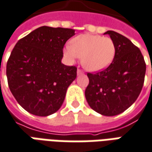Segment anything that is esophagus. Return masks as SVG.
I'll use <instances>...</instances> for the list:
<instances>
[{"instance_id": "esophagus-1", "label": "esophagus", "mask_w": 152, "mask_h": 152, "mask_svg": "<svg viewBox=\"0 0 152 152\" xmlns=\"http://www.w3.org/2000/svg\"><path fill=\"white\" fill-rule=\"evenodd\" d=\"M81 74H84V72L82 70H80V69H78L77 70V75L79 76V75H81Z\"/></svg>"}]
</instances>
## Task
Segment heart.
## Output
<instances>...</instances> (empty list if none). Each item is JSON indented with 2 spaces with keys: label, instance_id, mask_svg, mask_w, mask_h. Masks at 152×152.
<instances>
[{
  "label": "heart",
  "instance_id": "b5f03b06",
  "mask_svg": "<svg viewBox=\"0 0 152 152\" xmlns=\"http://www.w3.org/2000/svg\"><path fill=\"white\" fill-rule=\"evenodd\" d=\"M116 53L113 41L109 37L93 34L76 36L64 48V55L71 62L81 58V63L87 71L99 72L107 68Z\"/></svg>",
  "mask_w": 152,
  "mask_h": 152
}]
</instances>
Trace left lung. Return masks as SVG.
Wrapping results in <instances>:
<instances>
[{"instance_id": "left-lung-1", "label": "left lung", "mask_w": 152, "mask_h": 152, "mask_svg": "<svg viewBox=\"0 0 152 152\" xmlns=\"http://www.w3.org/2000/svg\"><path fill=\"white\" fill-rule=\"evenodd\" d=\"M116 53L110 65L99 72L88 73L85 95L91 109L104 116L123 113L136 101L142 89L146 63L137 47L124 35L109 30Z\"/></svg>"}]
</instances>
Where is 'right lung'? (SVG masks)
<instances>
[{"label":"right lung","mask_w":152,"mask_h":152,"mask_svg":"<svg viewBox=\"0 0 152 152\" xmlns=\"http://www.w3.org/2000/svg\"><path fill=\"white\" fill-rule=\"evenodd\" d=\"M75 35L72 28L42 26L20 39L10 53L6 76L20 105L34 115L56 113L76 77V67L61 63L63 47Z\"/></svg>","instance_id":"obj_1"}]
</instances>
